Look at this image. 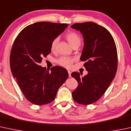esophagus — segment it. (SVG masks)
<instances>
[{
  "label": "esophagus",
  "mask_w": 131,
  "mask_h": 131,
  "mask_svg": "<svg viewBox=\"0 0 131 131\" xmlns=\"http://www.w3.org/2000/svg\"><path fill=\"white\" fill-rule=\"evenodd\" d=\"M68 75H69V77H71V72L70 71H69V70H68Z\"/></svg>",
  "instance_id": "esophagus-1"
}]
</instances>
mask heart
<instances>
[{
	"label": "heart",
	"mask_w": 131,
	"mask_h": 131,
	"mask_svg": "<svg viewBox=\"0 0 131 131\" xmlns=\"http://www.w3.org/2000/svg\"><path fill=\"white\" fill-rule=\"evenodd\" d=\"M65 38L70 45L73 48L75 46H79L82 42V38L80 36L78 33L75 31H69L65 35ZM58 38H55L53 39L51 42L50 48L52 51H55L57 48V45L58 44ZM75 61V58L73 57H69V56H61L56 60V63L61 67L66 68H71L73 63Z\"/></svg>",
	"instance_id": "1"
}]
</instances>
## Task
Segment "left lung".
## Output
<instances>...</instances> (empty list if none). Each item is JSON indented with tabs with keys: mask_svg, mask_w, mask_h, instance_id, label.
Returning a JSON list of instances; mask_svg holds the SVG:
<instances>
[{
	"mask_svg": "<svg viewBox=\"0 0 131 131\" xmlns=\"http://www.w3.org/2000/svg\"><path fill=\"white\" fill-rule=\"evenodd\" d=\"M71 27L80 31L83 36L80 60L85 62L83 66L88 71L82 78L79 73H71L78 83L72 96L78 104L90 105L101 98L115 76L118 63L116 45L109 31L96 23H75Z\"/></svg>",
	"mask_w": 131,
	"mask_h": 131,
	"instance_id": "left-lung-1",
	"label": "left lung"
}]
</instances>
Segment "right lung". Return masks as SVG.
<instances>
[{
	"label": "right lung",
	"mask_w": 131,
	"mask_h": 131,
	"mask_svg": "<svg viewBox=\"0 0 131 131\" xmlns=\"http://www.w3.org/2000/svg\"><path fill=\"white\" fill-rule=\"evenodd\" d=\"M68 24L39 22L26 26L16 37L10 56L11 71L27 100L37 105L54 100L68 71L59 66L51 71L39 65L51 52V42Z\"/></svg>",
	"instance_id": "add662e5"
}]
</instances>
